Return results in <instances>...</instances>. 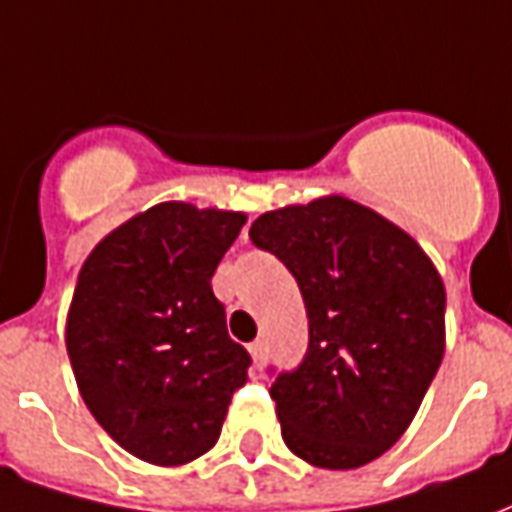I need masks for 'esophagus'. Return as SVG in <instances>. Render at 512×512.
Instances as JSON below:
<instances>
[{"instance_id": "34e87169", "label": "esophagus", "mask_w": 512, "mask_h": 512, "mask_svg": "<svg viewBox=\"0 0 512 512\" xmlns=\"http://www.w3.org/2000/svg\"><path fill=\"white\" fill-rule=\"evenodd\" d=\"M249 354H252L255 367H263V362H266V343H263V340H255V343L249 345Z\"/></svg>"}]
</instances>
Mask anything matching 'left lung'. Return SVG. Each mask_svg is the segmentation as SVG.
Masks as SVG:
<instances>
[{"instance_id":"1","label":"left lung","mask_w":512,"mask_h":512,"mask_svg":"<svg viewBox=\"0 0 512 512\" xmlns=\"http://www.w3.org/2000/svg\"><path fill=\"white\" fill-rule=\"evenodd\" d=\"M252 244L296 277L310 348L271 384L282 439L321 469L395 444L444 356V282L425 249L367 205L329 194L257 216Z\"/></svg>"}]
</instances>
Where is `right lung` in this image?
<instances>
[{"mask_svg": "<svg viewBox=\"0 0 512 512\" xmlns=\"http://www.w3.org/2000/svg\"><path fill=\"white\" fill-rule=\"evenodd\" d=\"M246 213L158 202L98 241L73 290L65 348L98 425L139 461L180 466L219 441L252 359L211 277Z\"/></svg>", "mask_w": 512, "mask_h": 512, "instance_id": "add662e5", "label": "right lung"}]
</instances>
